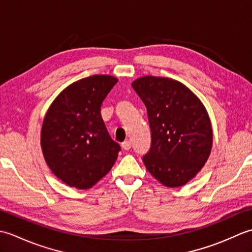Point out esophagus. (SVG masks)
I'll use <instances>...</instances> for the list:
<instances>
[{"label":"esophagus","mask_w":252,"mask_h":252,"mask_svg":"<svg viewBox=\"0 0 252 252\" xmlns=\"http://www.w3.org/2000/svg\"><path fill=\"white\" fill-rule=\"evenodd\" d=\"M121 147L125 149V151H129L131 148V142L130 141H125L121 144Z\"/></svg>","instance_id":"1"}]
</instances>
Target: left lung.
Returning a JSON list of instances; mask_svg holds the SVG:
<instances>
[{"label":"left lung","instance_id":"left-lung-1","mask_svg":"<svg viewBox=\"0 0 252 252\" xmlns=\"http://www.w3.org/2000/svg\"><path fill=\"white\" fill-rule=\"evenodd\" d=\"M132 88L145 104L152 147L143 157L147 171L176 189L200 172L212 149V126L201 100L180 81L144 76Z\"/></svg>","mask_w":252,"mask_h":252}]
</instances>
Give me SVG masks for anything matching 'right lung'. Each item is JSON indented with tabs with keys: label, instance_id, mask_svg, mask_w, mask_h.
Listing matches in <instances>:
<instances>
[{
	"label": "right lung",
	"instance_id": "obj_1",
	"mask_svg": "<svg viewBox=\"0 0 252 252\" xmlns=\"http://www.w3.org/2000/svg\"><path fill=\"white\" fill-rule=\"evenodd\" d=\"M118 79L94 74L68 85L53 100L41 130V148L56 178L88 189L111 170L119 144L111 140L100 107Z\"/></svg>",
	"mask_w": 252,
	"mask_h": 252
}]
</instances>
